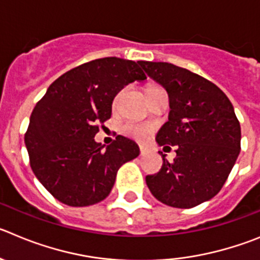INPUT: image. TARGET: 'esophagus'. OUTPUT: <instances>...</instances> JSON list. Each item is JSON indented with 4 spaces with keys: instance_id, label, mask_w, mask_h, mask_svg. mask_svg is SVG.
Listing matches in <instances>:
<instances>
[{
    "instance_id": "obj_1",
    "label": "esophagus",
    "mask_w": 260,
    "mask_h": 260,
    "mask_svg": "<svg viewBox=\"0 0 260 260\" xmlns=\"http://www.w3.org/2000/svg\"><path fill=\"white\" fill-rule=\"evenodd\" d=\"M140 154H142V156H146L147 153H148V148H146V147H140Z\"/></svg>"
}]
</instances>
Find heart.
I'll use <instances>...</instances> for the list:
<instances>
[{
  "label": "heart",
  "mask_w": 260,
  "mask_h": 260,
  "mask_svg": "<svg viewBox=\"0 0 260 260\" xmlns=\"http://www.w3.org/2000/svg\"><path fill=\"white\" fill-rule=\"evenodd\" d=\"M118 96H120V95H118ZM118 96H116V99H114V106L117 104ZM122 132L127 135H132V137L142 139V138H146L147 135L152 132V126L139 122H126L125 125L122 126Z\"/></svg>",
  "instance_id": "1"
}]
</instances>
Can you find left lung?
I'll return each instance as SVG.
<instances>
[{
    "mask_svg": "<svg viewBox=\"0 0 260 260\" xmlns=\"http://www.w3.org/2000/svg\"><path fill=\"white\" fill-rule=\"evenodd\" d=\"M169 95V121L158 146H177L161 170L147 175L151 193L162 204L188 209L213 199L227 180L241 149V127L227 95L206 78L164 61H139Z\"/></svg>",
    "mask_w": 260,
    "mask_h": 260,
    "instance_id": "1",
    "label": "left lung"
}]
</instances>
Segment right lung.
Listing matches in <instances>:
<instances>
[{"instance_id": "obj_1", "label": "right lung", "mask_w": 260, "mask_h": 260, "mask_svg": "<svg viewBox=\"0 0 260 260\" xmlns=\"http://www.w3.org/2000/svg\"><path fill=\"white\" fill-rule=\"evenodd\" d=\"M146 78L139 61L95 59L61 75L36 104L25 147L33 173L56 200L75 208L103 201L118 169L139 156L137 143L122 135L106 149L94 137L118 91Z\"/></svg>"}]
</instances>
